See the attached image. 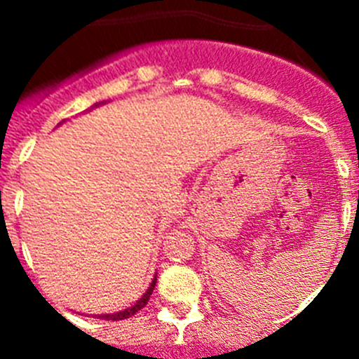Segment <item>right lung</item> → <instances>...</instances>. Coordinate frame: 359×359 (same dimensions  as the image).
<instances>
[{
    "label": "right lung",
    "instance_id": "obj_1",
    "mask_svg": "<svg viewBox=\"0 0 359 359\" xmlns=\"http://www.w3.org/2000/svg\"><path fill=\"white\" fill-rule=\"evenodd\" d=\"M154 286H156V277L152 278L151 286L147 287V291H145V293H144V297H142L140 300H138V302L135 304V306H131V307H128V309L120 311V313H113V315H100V316H98V318H104V320H126V318H131L133 315H136L138 311L144 309V307L147 306L149 298H151Z\"/></svg>",
    "mask_w": 359,
    "mask_h": 359
}]
</instances>
